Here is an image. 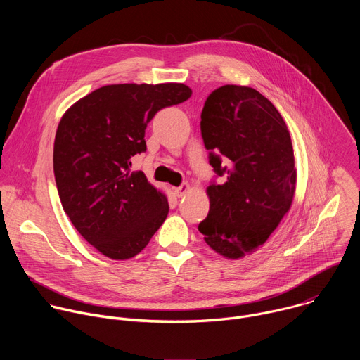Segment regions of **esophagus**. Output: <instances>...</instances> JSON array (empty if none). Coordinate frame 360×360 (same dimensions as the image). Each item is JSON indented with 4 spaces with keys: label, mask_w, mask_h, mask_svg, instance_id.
<instances>
[{
    "label": "esophagus",
    "mask_w": 360,
    "mask_h": 360,
    "mask_svg": "<svg viewBox=\"0 0 360 360\" xmlns=\"http://www.w3.org/2000/svg\"><path fill=\"white\" fill-rule=\"evenodd\" d=\"M188 191H189V185H188V184H182V185H179V186L174 188V192H175V195H176L178 198L184 196Z\"/></svg>",
    "instance_id": "34e87169"
}]
</instances>
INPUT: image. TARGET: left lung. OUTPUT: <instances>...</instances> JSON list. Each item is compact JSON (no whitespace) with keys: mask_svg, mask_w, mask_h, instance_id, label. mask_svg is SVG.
<instances>
[{"mask_svg":"<svg viewBox=\"0 0 360 360\" xmlns=\"http://www.w3.org/2000/svg\"><path fill=\"white\" fill-rule=\"evenodd\" d=\"M200 134L219 185L208 186L210 214L199 225L214 250L238 259L264 245L289 211L296 169L288 127L272 102L249 86L210 94Z\"/></svg>","mask_w":360,"mask_h":360,"instance_id":"1","label":"left lung"}]
</instances>
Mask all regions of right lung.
I'll use <instances>...</instances> for the list:
<instances>
[{"mask_svg": "<svg viewBox=\"0 0 360 360\" xmlns=\"http://www.w3.org/2000/svg\"><path fill=\"white\" fill-rule=\"evenodd\" d=\"M191 94L184 84L105 85L60 121L54 175L63 208L82 238L111 259L138 255L167 219V196L131 169L132 157L146 150L153 115Z\"/></svg>", "mask_w": 360, "mask_h": 360, "instance_id": "obj_1", "label": "right lung"}]
</instances>
